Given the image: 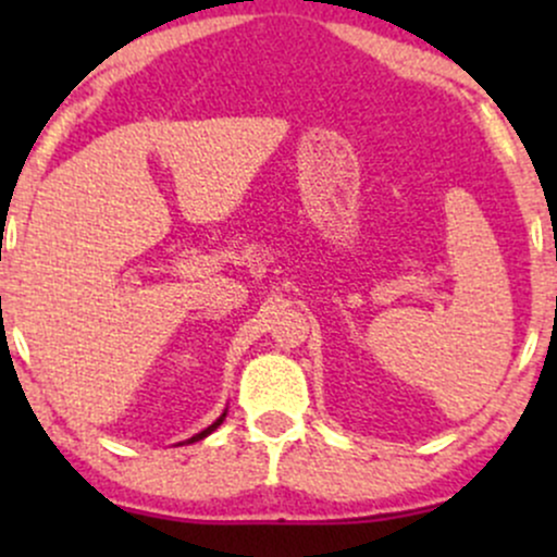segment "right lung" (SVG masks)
Masks as SVG:
<instances>
[{"mask_svg": "<svg viewBox=\"0 0 557 557\" xmlns=\"http://www.w3.org/2000/svg\"><path fill=\"white\" fill-rule=\"evenodd\" d=\"M225 417H227V408H225V411H222V413H220V419H216V421H214V424H209V426H207V430H201V432H198V434H194V437H190V440H185V443H198V440L209 437V434H212V432L216 430V426H220V424H222V421H225ZM181 445H183V443H181Z\"/></svg>", "mask_w": 557, "mask_h": 557, "instance_id": "right-lung-1", "label": "right lung"}]
</instances>
